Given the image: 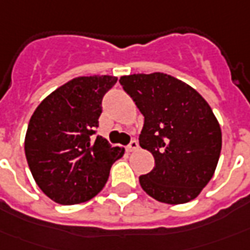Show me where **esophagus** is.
<instances>
[{
  "mask_svg": "<svg viewBox=\"0 0 250 250\" xmlns=\"http://www.w3.org/2000/svg\"><path fill=\"white\" fill-rule=\"evenodd\" d=\"M137 148H139V144H137V142H136V140H132V142H130V144H129L128 147H126V151H128V152H133V151H136Z\"/></svg>",
  "mask_w": 250,
  "mask_h": 250,
  "instance_id": "1",
  "label": "esophagus"
}]
</instances>
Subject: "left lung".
I'll return each instance as SVG.
<instances>
[{
	"mask_svg": "<svg viewBox=\"0 0 250 250\" xmlns=\"http://www.w3.org/2000/svg\"><path fill=\"white\" fill-rule=\"evenodd\" d=\"M120 83L144 115L139 143L155 159V167L139 178L143 190L166 204L196 199L212 178L222 149L209 104L187 83L159 72L122 76Z\"/></svg>",
	"mask_w": 250,
	"mask_h": 250,
	"instance_id": "1",
	"label": "left lung"
}]
</instances>
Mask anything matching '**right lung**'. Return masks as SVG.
Returning <instances> with one entry per match:
<instances>
[{
    "instance_id": "right-lung-1",
    "label": "right lung",
    "mask_w": 250,
    "mask_h": 250,
    "mask_svg": "<svg viewBox=\"0 0 250 250\" xmlns=\"http://www.w3.org/2000/svg\"><path fill=\"white\" fill-rule=\"evenodd\" d=\"M115 83L114 76L76 77L44 98L31 117L25 158L38 187L58 204H79L96 196L125 152L102 136L92 137L103 96Z\"/></svg>"
}]
</instances>
